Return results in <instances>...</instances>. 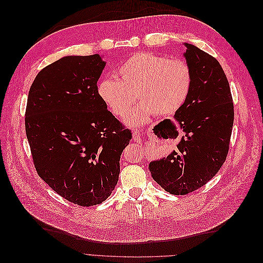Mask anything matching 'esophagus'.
Here are the masks:
<instances>
[{"label": "esophagus", "mask_w": 263, "mask_h": 263, "mask_svg": "<svg viewBox=\"0 0 263 263\" xmlns=\"http://www.w3.org/2000/svg\"><path fill=\"white\" fill-rule=\"evenodd\" d=\"M140 137H141V133L139 130H134L133 132V139L136 142H140Z\"/></svg>", "instance_id": "obj_1"}]
</instances>
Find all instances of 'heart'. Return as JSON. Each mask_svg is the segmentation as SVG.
<instances>
[{
    "label": "heart",
    "instance_id": "b5f03b06",
    "mask_svg": "<svg viewBox=\"0 0 263 263\" xmlns=\"http://www.w3.org/2000/svg\"><path fill=\"white\" fill-rule=\"evenodd\" d=\"M118 79L105 78L98 84V95L109 112L123 117L135 102L140 103L125 118L130 126L148 123L156 113L178 110L189 98L193 76L186 62L150 52L135 53L117 70Z\"/></svg>",
    "mask_w": 263,
    "mask_h": 263
}]
</instances>
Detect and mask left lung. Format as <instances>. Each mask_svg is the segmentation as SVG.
Listing matches in <instances>:
<instances>
[{"instance_id": "obj_1", "label": "left lung", "mask_w": 263, "mask_h": 263, "mask_svg": "<svg viewBox=\"0 0 263 263\" xmlns=\"http://www.w3.org/2000/svg\"><path fill=\"white\" fill-rule=\"evenodd\" d=\"M184 46L193 82L187 100L174 114L184 135L178 149L148 166L158 184L174 195L193 192L216 176L226 160L234 125L232 93L219 62L194 45ZM176 135L177 130L168 133Z\"/></svg>"}]
</instances>
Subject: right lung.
Listing matches in <instances>:
<instances>
[{
  "instance_id": "add662e5",
  "label": "right lung",
  "mask_w": 263,
  "mask_h": 263,
  "mask_svg": "<svg viewBox=\"0 0 263 263\" xmlns=\"http://www.w3.org/2000/svg\"><path fill=\"white\" fill-rule=\"evenodd\" d=\"M106 62L100 54L66 55L30 86L25 128L38 176L80 206L104 202L117 184L132 133L98 95Z\"/></svg>"
}]
</instances>
